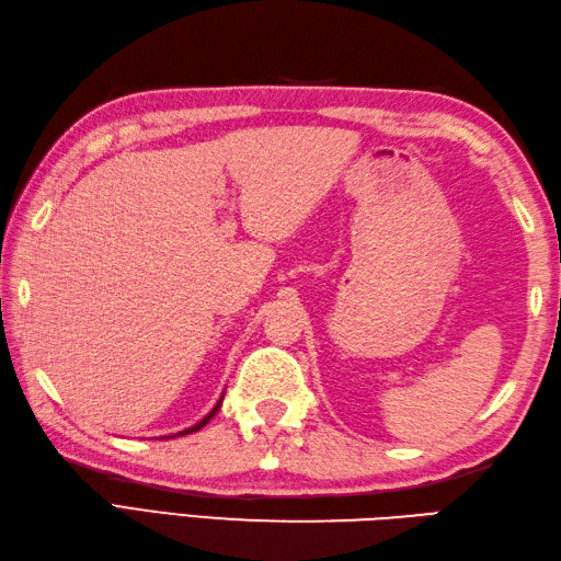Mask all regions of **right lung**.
Returning <instances> with one entry per match:
<instances>
[{
    "mask_svg": "<svg viewBox=\"0 0 561 561\" xmlns=\"http://www.w3.org/2000/svg\"><path fill=\"white\" fill-rule=\"evenodd\" d=\"M221 401H224V397L221 399H218V403L214 405V409H211V413H208V415H204V419L199 421V423H196V425H192V427H186V431H180L178 435H164V437H180V435H190V433H196V431H202V427L208 423V421H211L214 419V415L218 413V409H221Z\"/></svg>",
    "mask_w": 561,
    "mask_h": 561,
    "instance_id": "right-lung-1",
    "label": "right lung"
}]
</instances>
